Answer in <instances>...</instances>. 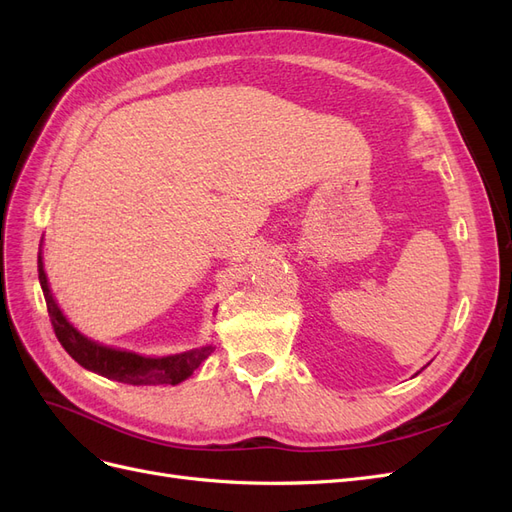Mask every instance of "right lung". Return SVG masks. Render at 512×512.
Wrapping results in <instances>:
<instances>
[{"instance_id": "right-lung-1", "label": "right lung", "mask_w": 512, "mask_h": 512, "mask_svg": "<svg viewBox=\"0 0 512 512\" xmlns=\"http://www.w3.org/2000/svg\"><path fill=\"white\" fill-rule=\"evenodd\" d=\"M38 277L44 292L46 309H49V318L59 344L66 348V352L76 363L83 365L89 371H96V374L108 380H117L126 384H147V386L179 384L185 378H190L194 374V369L213 352L211 346H205V348H196L175 356H164V359H149V356H141L134 352H123V350L100 346L96 342H91V339L83 337L66 320V316L59 312V307L49 290V282H46V273L42 267L40 254H38Z\"/></svg>"}]
</instances>
